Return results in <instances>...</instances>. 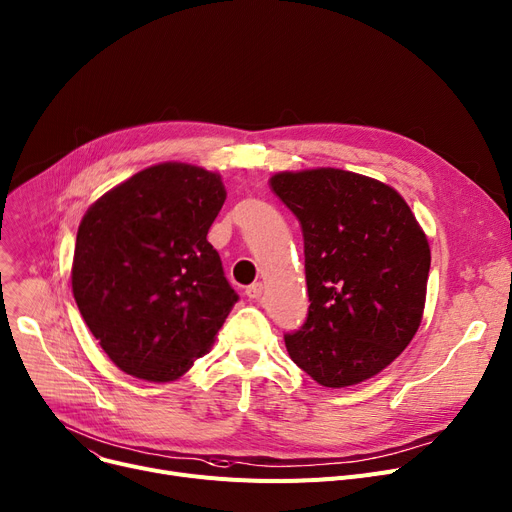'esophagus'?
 Segmentation results:
<instances>
[{"label": "esophagus", "mask_w": 512, "mask_h": 512, "mask_svg": "<svg viewBox=\"0 0 512 512\" xmlns=\"http://www.w3.org/2000/svg\"><path fill=\"white\" fill-rule=\"evenodd\" d=\"M245 294H247L251 300H259V298H261V294H263V284H261V282H257V284L247 286Z\"/></svg>", "instance_id": "1"}]
</instances>
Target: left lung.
I'll return each instance as SVG.
<instances>
[{"label":"left lung","instance_id":"left-lung-1","mask_svg":"<svg viewBox=\"0 0 512 512\" xmlns=\"http://www.w3.org/2000/svg\"><path fill=\"white\" fill-rule=\"evenodd\" d=\"M269 187L298 218L309 317L290 358L323 387L358 385L412 342L424 315L428 238L389 185L342 168L278 173Z\"/></svg>","mask_w":512,"mask_h":512}]
</instances>
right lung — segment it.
<instances>
[{"label":"right lung","mask_w":512,"mask_h":512,"mask_svg":"<svg viewBox=\"0 0 512 512\" xmlns=\"http://www.w3.org/2000/svg\"><path fill=\"white\" fill-rule=\"evenodd\" d=\"M222 177L162 162L96 199L72 265L78 309L123 372L168 383L208 354L236 292L208 230L224 206Z\"/></svg>","instance_id":"obj_1"}]
</instances>
